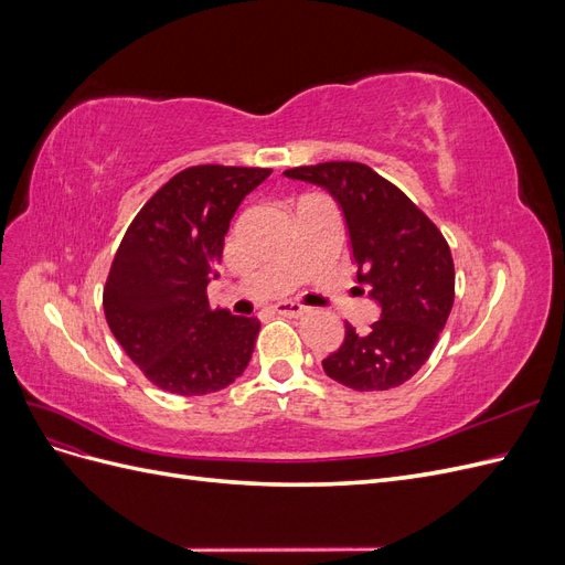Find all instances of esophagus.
<instances>
[{"label":"esophagus","mask_w":565,"mask_h":565,"mask_svg":"<svg viewBox=\"0 0 565 565\" xmlns=\"http://www.w3.org/2000/svg\"><path fill=\"white\" fill-rule=\"evenodd\" d=\"M273 309H276V313L289 316V318H299V316L309 311L303 303H297V301H278L276 306H273Z\"/></svg>","instance_id":"obj_1"}]
</instances>
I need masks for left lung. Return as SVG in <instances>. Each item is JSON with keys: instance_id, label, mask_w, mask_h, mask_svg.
<instances>
[{"instance_id": "left-lung-1", "label": "left lung", "mask_w": 565, "mask_h": 565, "mask_svg": "<svg viewBox=\"0 0 565 565\" xmlns=\"http://www.w3.org/2000/svg\"><path fill=\"white\" fill-rule=\"evenodd\" d=\"M287 179L322 185L347 218L358 282L382 306L365 334L347 322L341 347L322 361L328 377L353 391L405 384L429 361L455 301L446 237L398 185L361 162L295 167Z\"/></svg>"}]
</instances>
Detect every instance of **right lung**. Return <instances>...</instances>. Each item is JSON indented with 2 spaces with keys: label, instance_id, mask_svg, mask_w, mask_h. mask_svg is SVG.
I'll return each instance as SVG.
<instances>
[{
  "label": "right lung",
  "instance_id": "add662e5",
  "mask_svg": "<svg viewBox=\"0 0 565 565\" xmlns=\"http://www.w3.org/2000/svg\"><path fill=\"white\" fill-rule=\"evenodd\" d=\"M270 169L198 164L169 179L134 216L104 287L119 347L146 380L204 396L245 372L262 322L212 309L207 285L231 218Z\"/></svg>",
  "mask_w": 565,
  "mask_h": 565
}]
</instances>
